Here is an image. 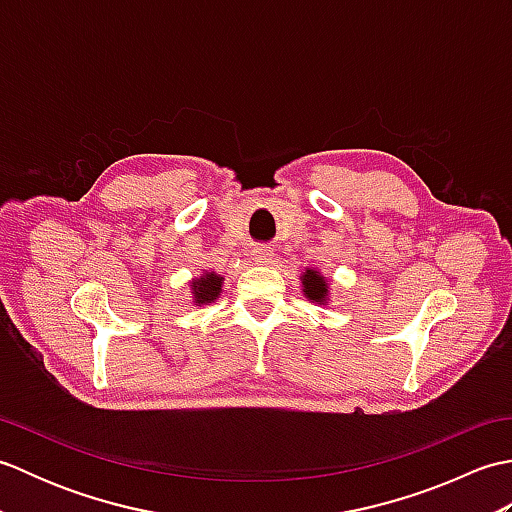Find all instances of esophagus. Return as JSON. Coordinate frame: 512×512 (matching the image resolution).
Instances as JSON below:
<instances>
[{
	"label": "esophagus",
	"mask_w": 512,
	"mask_h": 512,
	"mask_svg": "<svg viewBox=\"0 0 512 512\" xmlns=\"http://www.w3.org/2000/svg\"><path fill=\"white\" fill-rule=\"evenodd\" d=\"M250 259L259 266H270L275 262V253L268 246H253V250H250Z\"/></svg>",
	"instance_id": "obj_1"
}]
</instances>
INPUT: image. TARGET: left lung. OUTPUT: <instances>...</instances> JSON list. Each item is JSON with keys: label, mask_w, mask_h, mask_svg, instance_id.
I'll list each match as a JSON object with an SVG mask.
<instances>
[{"label": "left lung", "mask_w": 512, "mask_h": 512, "mask_svg": "<svg viewBox=\"0 0 512 512\" xmlns=\"http://www.w3.org/2000/svg\"><path fill=\"white\" fill-rule=\"evenodd\" d=\"M299 279L303 297L317 306H330V281L319 268H306Z\"/></svg>", "instance_id": "8db88e82"}]
</instances>
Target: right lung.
I'll use <instances>...</instances> for the list:
<instances>
[{"label":"right lung","mask_w":512,"mask_h":512,"mask_svg":"<svg viewBox=\"0 0 512 512\" xmlns=\"http://www.w3.org/2000/svg\"><path fill=\"white\" fill-rule=\"evenodd\" d=\"M191 286V303L193 306H209L222 295L224 277L217 275L215 270H202V275L189 281Z\"/></svg>","instance_id":"add662e5"}]
</instances>
